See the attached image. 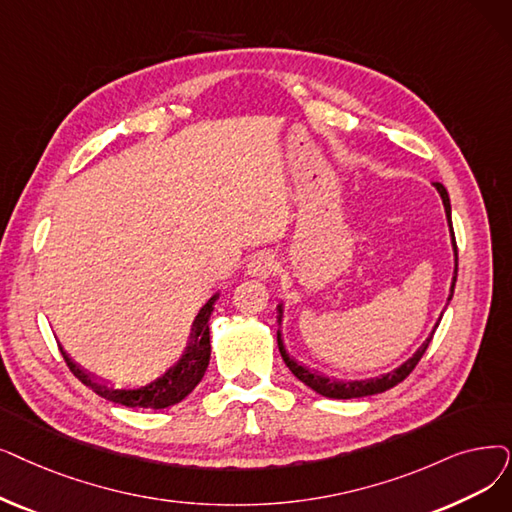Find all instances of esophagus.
Segmentation results:
<instances>
[{
    "label": "esophagus",
    "instance_id": "34e87169",
    "mask_svg": "<svg viewBox=\"0 0 512 512\" xmlns=\"http://www.w3.org/2000/svg\"><path fill=\"white\" fill-rule=\"evenodd\" d=\"M276 270V257L268 251H261V253H255L249 263H247V272L249 276L253 278H259V280H265L270 278Z\"/></svg>",
    "mask_w": 512,
    "mask_h": 512
}]
</instances>
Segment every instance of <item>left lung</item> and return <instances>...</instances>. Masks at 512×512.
<instances>
[{"label": "left lung", "instance_id": "1", "mask_svg": "<svg viewBox=\"0 0 512 512\" xmlns=\"http://www.w3.org/2000/svg\"><path fill=\"white\" fill-rule=\"evenodd\" d=\"M441 196L443 201V207H446V217H448V224H450V232H452V247H454V257H456V268H454V278H452V286H450V297H448V303L452 301V295H454V286H456V274H458V251H456V238H454V230H452V207H450V196H448V190L443 188L439 182L433 184ZM443 316V314H441ZM441 316L435 324V328L439 326L441 322ZM282 322V303L278 305V324ZM435 328L429 335V339L422 343L416 353L412 355L410 360H406L402 366H397L395 370L387 372V374H381V376H374V379H366V381H337V379H328V376L316 372V370H309L307 366H301L297 360H293L291 355L286 353V347H284V341H282V332L278 330V349H280V355L284 364L288 366V370H291L297 379L301 383H305L309 389H314L316 393L324 395V397H332V399H353V397H366V395H374V393H383L391 387H395L397 383H402L406 376L416 368V364L420 362L422 353L427 351L433 335H435Z\"/></svg>", "mask_w": 512, "mask_h": 512}]
</instances>
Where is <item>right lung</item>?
<instances>
[{
  "instance_id": "add662e5",
  "label": "right lung",
  "mask_w": 512,
  "mask_h": 512,
  "mask_svg": "<svg viewBox=\"0 0 512 512\" xmlns=\"http://www.w3.org/2000/svg\"><path fill=\"white\" fill-rule=\"evenodd\" d=\"M217 293L201 307L198 316L192 322V332H190V341L186 345V351L177 364H173L163 376H159L157 381H152L146 387L138 389H115L108 387L106 383H100L94 374L85 372L81 366H77L69 353H66L60 347L62 358L66 366L71 368V372L77 376V379L90 387L94 393L100 397L108 399V402H115L127 408H152V410H161L169 408L173 404H180L182 399L192 393V389L201 383L205 376V370L209 366L211 358V337H209V318L213 314V305L217 301Z\"/></svg>"
}]
</instances>
